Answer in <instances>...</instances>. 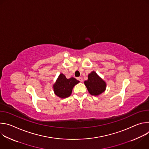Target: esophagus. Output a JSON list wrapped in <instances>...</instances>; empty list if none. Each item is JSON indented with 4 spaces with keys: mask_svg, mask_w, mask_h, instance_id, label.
<instances>
[{
    "mask_svg": "<svg viewBox=\"0 0 149 149\" xmlns=\"http://www.w3.org/2000/svg\"><path fill=\"white\" fill-rule=\"evenodd\" d=\"M77 79H78L79 81H80V82H82V81H83V79H82V78L81 77H78V78H77Z\"/></svg>",
    "mask_w": 149,
    "mask_h": 149,
    "instance_id": "34e87169",
    "label": "esophagus"
}]
</instances>
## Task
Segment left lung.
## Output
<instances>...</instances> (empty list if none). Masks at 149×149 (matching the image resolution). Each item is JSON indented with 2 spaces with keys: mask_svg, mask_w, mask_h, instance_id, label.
Segmentation results:
<instances>
[{
  "mask_svg": "<svg viewBox=\"0 0 149 149\" xmlns=\"http://www.w3.org/2000/svg\"><path fill=\"white\" fill-rule=\"evenodd\" d=\"M84 84L90 94L93 95H98L103 93L106 86L105 82L94 71L88 75V79Z\"/></svg>",
  "mask_w": 149,
  "mask_h": 149,
  "instance_id": "left-lung-1",
  "label": "left lung"
}]
</instances>
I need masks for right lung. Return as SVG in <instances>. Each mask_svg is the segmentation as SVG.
<instances>
[{"instance_id": "obj_1", "label": "right lung", "mask_w": 149, "mask_h": 149, "mask_svg": "<svg viewBox=\"0 0 149 149\" xmlns=\"http://www.w3.org/2000/svg\"><path fill=\"white\" fill-rule=\"evenodd\" d=\"M79 82V81L72 77L67 79L66 77L61 74L54 85L55 94L62 98L68 97L72 93L73 87Z\"/></svg>"}]
</instances>
